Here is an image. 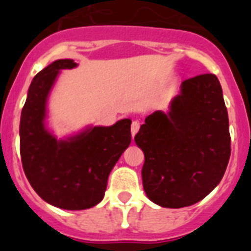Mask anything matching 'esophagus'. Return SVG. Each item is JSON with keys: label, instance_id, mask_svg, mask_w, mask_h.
<instances>
[{"label": "esophagus", "instance_id": "34e87169", "mask_svg": "<svg viewBox=\"0 0 251 251\" xmlns=\"http://www.w3.org/2000/svg\"><path fill=\"white\" fill-rule=\"evenodd\" d=\"M138 130H140V121H132V124H131V135H132V137H135V135L138 132Z\"/></svg>", "mask_w": 251, "mask_h": 251}]
</instances>
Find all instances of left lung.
Wrapping results in <instances>:
<instances>
[{"label":"left lung","instance_id":"8db88e82","mask_svg":"<svg viewBox=\"0 0 251 251\" xmlns=\"http://www.w3.org/2000/svg\"><path fill=\"white\" fill-rule=\"evenodd\" d=\"M144 153L147 197L163 207L204 199L224 177L231 136L222 88L214 74L184 80L168 113L148 115L135 136Z\"/></svg>","mask_w":251,"mask_h":251}]
</instances>
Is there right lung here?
<instances>
[{"instance_id":"1","label":"right lung","mask_w":251,"mask_h":251,"mask_svg":"<svg viewBox=\"0 0 251 251\" xmlns=\"http://www.w3.org/2000/svg\"><path fill=\"white\" fill-rule=\"evenodd\" d=\"M76 67L73 59H58L34 77L19 126L27 181L45 201L65 210H85L100 203L111 169L131 143L130 119L111 126H87L62 140L46 127L50 90L62 70Z\"/></svg>"}]
</instances>
